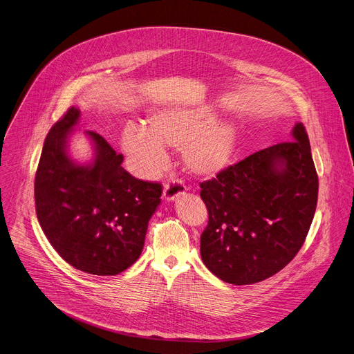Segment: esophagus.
<instances>
[{"label":"esophagus","mask_w":354,"mask_h":354,"mask_svg":"<svg viewBox=\"0 0 354 354\" xmlns=\"http://www.w3.org/2000/svg\"><path fill=\"white\" fill-rule=\"evenodd\" d=\"M185 192V185L182 180H169L164 185V199L172 202L178 199Z\"/></svg>","instance_id":"34e87169"}]
</instances>
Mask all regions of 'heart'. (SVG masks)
I'll return each mask as SVG.
<instances>
[{
    "label": "heart",
    "mask_w": 354,
    "mask_h": 354,
    "mask_svg": "<svg viewBox=\"0 0 354 354\" xmlns=\"http://www.w3.org/2000/svg\"><path fill=\"white\" fill-rule=\"evenodd\" d=\"M148 125L128 124L122 148L149 176L164 168L165 147L182 149L189 172L201 178L216 176L230 165L239 144L237 127L229 121H216V114L205 109L160 110L149 117Z\"/></svg>",
    "instance_id": "1"
}]
</instances>
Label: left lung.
<instances>
[{
  "mask_svg": "<svg viewBox=\"0 0 354 354\" xmlns=\"http://www.w3.org/2000/svg\"><path fill=\"white\" fill-rule=\"evenodd\" d=\"M209 221L201 255L217 278L264 281L294 260L317 203V174L302 122L292 141L254 152L201 183Z\"/></svg>",
  "mask_w": 354,
  "mask_h": 354,
  "instance_id": "8db88e82",
  "label": "left lung"
}]
</instances>
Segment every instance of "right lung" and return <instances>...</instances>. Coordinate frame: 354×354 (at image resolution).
Masks as SVG:
<instances>
[{"mask_svg":"<svg viewBox=\"0 0 354 354\" xmlns=\"http://www.w3.org/2000/svg\"><path fill=\"white\" fill-rule=\"evenodd\" d=\"M79 117L71 107L48 133L35 175L37 216L68 264L93 275H117L141 255L162 186L128 174L124 156L94 131H86L93 162L76 164L68 140Z\"/></svg>","mask_w":354,"mask_h":354,"instance_id":"add662e5","label":"right lung"}]
</instances>
